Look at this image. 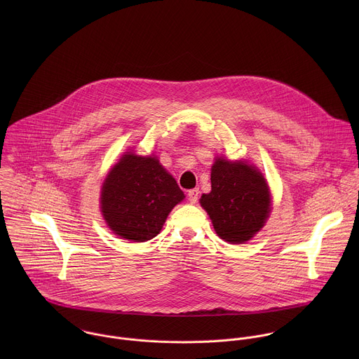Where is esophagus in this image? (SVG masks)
<instances>
[{"label": "esophagus", "instance_id": "obj_1", "mask_svg": "<svg viewBox=\"0 0 359 359\" xmlns=\"http://www.w3.org/2000/svg\"><path fill=\"white\" fill-rule=\"evenodd\" d=\"M199 195H201V191H199L198 188L191 189V191L188 192V199H189V202H191V203H196L198 199H199Z\"/></svg>", "mask_w": 359, "mask_h": 359}]
</instances>
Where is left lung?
<instances>
[{
	"label": "left lung",
	"instance_id": "8db88e82",
	"mask_svg": "<svg viewBox=\"0 0 359 359\" xmlns=\"http://www.w3.org/2000/svg\"><path fill=\"white\" fill-rule=\"evenodd\" d=\"M201 205L215 233L225 242L241 245L265 225L271 194L256 165L217 157L211 165V192L202 195Z\"/></svg>",
	"mask_w": 359,
	"mask_h": 359
}]
</instances>
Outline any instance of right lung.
I'll return each mask as SVG.
<instances>
[{"label":"right lung","instance_id":"obj_1","mask_svg":"<svg viewBox=\"0 0 359 359\" xmlns=\"http://www.w3.org/2000/svg\"><path fill=\"white\" fill-rule=\"evenodd\" d=\"M184 198L156 156L126 152L103 181L101 210L114 235L147 242L161 231L170 211Z\"/></svg>","mask_w":359,"mask_h":359}]
</instances>
